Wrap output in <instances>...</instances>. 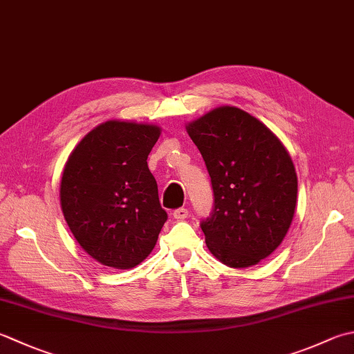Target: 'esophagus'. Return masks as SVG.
I'll return each mask as SVG.
<instances>
[{"label": "esophagus", "instance_id": "obj_1", "mask_svg": "<svg viewBox=\"0 0 354 354\" xmlns=\"http://www.w3.org/2000/svg\"><path fill=\"white\" fill-rule=\"evenodd\" d=\"M173 218H175L176 221H183L185 218H189V210L184 209V207H181V209H176L175 212H173Z\"/></svg>", "mask_w": 354, "mask_h": 354}]
</instances>
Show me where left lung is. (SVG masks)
I'll use <instances>...</instances> for the list:
<instances>
[{"label": "left lung", "instance_id": "left-lung-1", "mask_svg": "<svg viewBox=\"0 0 354 354\" xmlns=\"http://www.w3.org/2000/svg\"><path fill=\"white\" fill-rule=\"evenodd\" d=\"M209 170L213 210L201 221L205 244L223 264H258L279 247L292 224L297 176L272 130L238 107L223 106L187 124Z\"/></svg>", "mask_w": 354, "mask_h": 354}]
</instances>
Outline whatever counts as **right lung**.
<instances>
[{
	"instance_id": "add662e5",
	"label": "right lung",
	"mask_w": 354,
	"mask_h": 354,
	"mask_svg": "<svg viewBox=\"0 0 354 354\" xmlns=\"http://www.w3.org/2000/svg\"><path fill=\"white\" fill-rule=\"evenodd\" d=\"M161 129L107 121L82 138L61 178V209L78 244L102 266L127 270L156 245L167 213L147 165Z\"/></svg>"
}]
</instances>
